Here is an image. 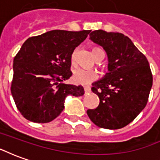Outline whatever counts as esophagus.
I'll return each instance as SVG.
<instances>
[{
  "instance_id": "1",
  "label": "esophagus",
  "mask_w": 160,
  "mask_h": 160,
  "mask_svg": "<svg viewBox=\"0 0 160 160\" xmlns=\"http://www.w3.org/2000/svg\"><path fill=\"white\" fill-rule=\"evenodd\" d=\"M84 91H85V93H88L91 92V87H84Z\"/></svg>"
}]
</instances>
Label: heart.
<instances>
[{
  "mask_svg": "<svg viewBox=\"0 0 160 160\" xmlns=\"http://www.w3.org/2000/svg\"><path fill=\"white\" fill-rule=\"evenodd\" d=\"M99 49H100L99 48H93V49H92L93 56ZM71 62H72V64L74 63V54L72 55ZM97 78V72H95L94 70H86L83 69V68H77V69L74 70L73 77H72L73 82L75 84H78V85H87V84L94 81Z\"/></svg>",
  "mask_w": 160,
  "mask_h": 160,
  "instance_id": "1",
  "label": "heart"
}]
</instances>
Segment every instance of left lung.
Returning a JSON list of instances; mask_svg holds the SVG:
<instances>
[{
	"mask_svg": "<svg viewBox=\"0 0 160 160\" xmlns=\"http://www.w3.org/2000/svg\"><path fill=\"white\" fill-rule=\"evenodd\" d=\"M90 39L105 50L109 73L92 83V91L99 98V104L87 113L99 128H122L147 105L152 86L149 63L129 38L122 33L97 30L90 33Z\"/></svg>",
	"mask_w": 160,
	"mask_h": 160,
	"instance_id": "1",
	"label": "left lung"
}]
</instances>
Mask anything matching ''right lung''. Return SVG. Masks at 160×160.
I'll return each instance as SVG.
<instances>
[{
  "instance_id": "1",
  "label": "right lung",
  "mask_w": 160,
  "mask_h": 160,
  "mask_svg": "<svg viewBox=\"0 0 160 160\" xmlns=\"http://www.w3.org/2000/svg\"><path fill=\"white\" fill-rule=\"evenodd\" d=\"M90 32L54 30L23 43L13 59L11 92L24 118L38 123L51 122L63 111L67 96L85 93L81 86L62 82L72 75V54Z\"/></svg>"
}]
</instances>
